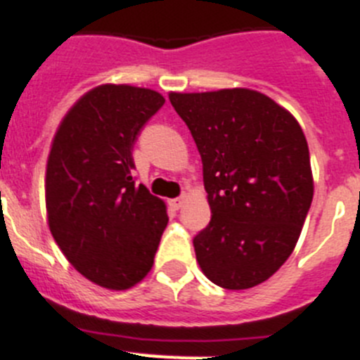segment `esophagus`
Instances as JSON below:
<instances>
[{
	"instance_id": "1",
	"label": "esophagus",
	"mask_w": 360,
	"mask_h": 360,
	"mask_svg": "<svg viewBox=\"0 0 360 360\" xmlns=\"http://www.w3.org/2000/svg\"><path fill=\"white\" fill-rule=\"evenodd\" d=\"M183 204H184V195H181V197H177V199H172V200H170V206H172L174 210L183 208Z\"/></svg>"
}]
</instances>
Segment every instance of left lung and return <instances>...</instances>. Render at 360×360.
Listing matches in <instances>:
<instances>
[{
	"label": "left lung",
	"instance_id": "1",
	"mask_svg": "<svg viewBox=\"0 0 360 360\" xmlns=\"http://www.w3.org/2000/svg\"><path fill=\"white\" fill-rule=\"evenodd\" d=\"M202 160L212 208L193 238L202 273L229 290L269 280L290 257L314 195L305 134L252 89L170 93Z\"/></svg>",
	"mask_w": 360,
	"mask_h": 360
}]
</instances>
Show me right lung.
Segmentation results:
<instances>
[{"mask_svg":"<svg viewBox=\"0 0 360 360\" xmlns=\"http://www.w3.org/2000/svg\"><path fill=\"white\" fill-rule=\"evenodd\" d=\"M163 103L152 89L103 84L68 111L51 143L48 226L70 264L105 289L143 280L167 228L163 200L132 177V147Z\"/></svg>","mask_w":360,"mask_h":360,"instance_id":"1","label":"right lung"}]
</instances>
